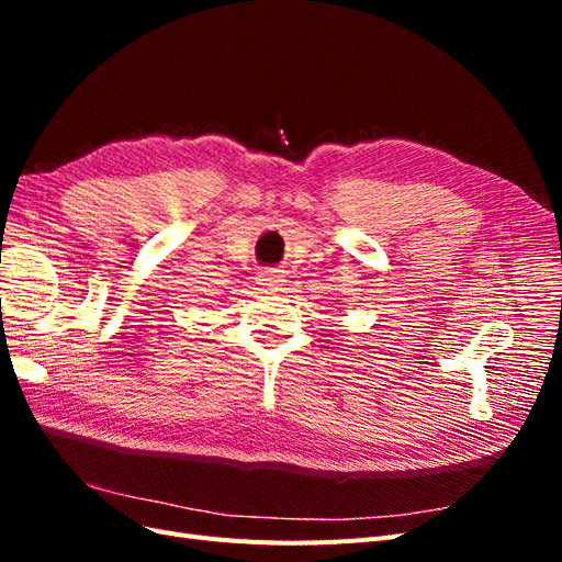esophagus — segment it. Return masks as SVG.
<instances>
[{"instance_id":"1","label":"esophagus","mask_w":562,"mask_h":562,"mask_svg":"<svg viewBox=\"0 0 562 562\" xmlns=\"http://www.w3.org/2000/svg\"><path fill=\"white\" fill-rule=\"evenodd\" d=\"M283 269H274V267H267L260 271L258 283L265 288V291H279V285L283 283Z\"/></svg>"}]
</instances>
